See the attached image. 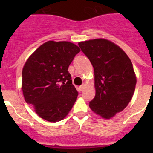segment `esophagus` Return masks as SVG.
<instances>
[{
	"instance_id": "obj_1",
	"label": "esophagus",
	"mask_w": 153,
	"mask_h": 153,
	"mask_svg": "<svg viewBox=\"0 0 153 153\" xmlns=\"http://www.w3.org/2000/svg\"><path fill=\"white\" fill-rule=\"evenodd\" d=\"M83 89H84V85H81L80 86H79V90H80V91H82Z\"/></svg>"
}]
</instances>
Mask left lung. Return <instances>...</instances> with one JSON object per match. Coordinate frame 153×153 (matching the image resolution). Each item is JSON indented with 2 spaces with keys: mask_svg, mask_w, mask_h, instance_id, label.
<instances>
[{
  "mask_svg": "<svg viewBox=\"0 0 153 153\" xmlns=\"http://www.w3.org/2000/svg\"><path fill=\"white\" fill-rule=\"evenodd\" d=\"M79 47L94 69L96 95L90 102V109L110 119L126 107L135 91L132 62L120 47L105 39L80 42Z\"/></svg>",
  "mask_w": 153,
  "mask_h": 153,
  "instance_id": "obj_1",
  "label": "left lung"
}]
</instances>
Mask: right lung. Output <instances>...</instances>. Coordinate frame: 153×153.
Masks as SVG:
<instances>
[{
  "mask_svg": "<svg viewBox=\"0 0 153 153\" xmlns=\"http://www.w3.org/2000/svg\"><path fill=\"white\" fill-rule=\"evenodd\" d=\"M79 47L67 41H47L31 55L22 70L25 101L49 122L63 120L78 96L68 71Z\"/></svg>",
  "mask_w": 153,
  "mask_h": 153,
  "instance_id": "add662e5",
  "label": "right lung"
}]
</instances>
